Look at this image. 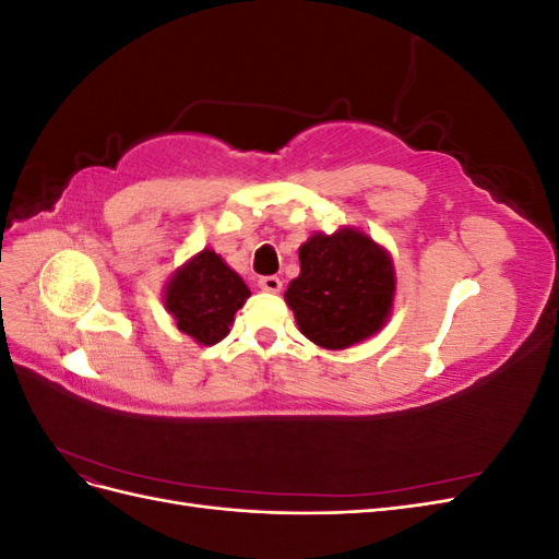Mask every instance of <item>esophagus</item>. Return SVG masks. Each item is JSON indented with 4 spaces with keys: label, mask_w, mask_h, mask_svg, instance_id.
<instances>
[{
    "label": "esophagus",
    "mask_w": 559,
    "mask_h": 559,
    "mask_svg": "<svg viewBox=\"0 0 559 559\" xmlns=\"http://www.w3.org/2000/svg\"><path fill=\"white\" fill-rule=\"evenodd\" d=\"M259 286L267 294H280L282 292V280L275 277V275H267V277L259 280Z\"/></svg>",
    "instance_id": "esophagus-1"
}]
</instances>
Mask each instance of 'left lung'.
Here are the masks:
<instances>
[{
    "label": "left lung",
    "mask_w": 559,
    "mask_h": 559,
    "mask_svg": "<svg viewBox=\"0 0 559 559\" xmlns=\"http://www.w3.org/2000/svg\"><path fill=\"white\" fill-rule=\"evenodd\" d=\"M300 275L284 292L300 333L324 349H347L382 331L392 317V253L361 228L312 233L298 249Z\"/></svg>",
    "instance_id": "8db88e82"
}]
</instances>
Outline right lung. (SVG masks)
<instances>
[{
  "label": "right lung",
  "instance_id": "right-lung-1",
  "mask_svg": "<svg viewBox=\"0 0 559 559\" xmlns=\"http://www.w3.org/2000/svg\"><path fill=\"white\" fill-rule=\"evenodd\" d=\"M249 296L245 280L214 249L205 247L167 280L163 306L181 333L210 347L230 333L235 312Z\"/></svg>",
  "mask_w": 559,
  "mask_h": 559
}]
</instances>
